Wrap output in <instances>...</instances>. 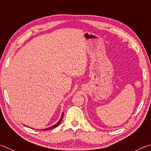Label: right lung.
Listing matches in <instances>:
<instances>
[{
    "label": "right lung",
    "instance_id": "right-lung-1",
    "mask_svg": "<svg viewBox=\"0 0 151 151\" xmlns=\"http://www.w3.org/2000/svg\"><path fill=\"white\" fill-rule=\"evenodd\" d=\"M63 114H64V112L63 113V114H62V116H61V117H60V120L59 121H58V122H57V124H55V125H53V126H52V127H48V128H47V129H43V131H47V130H49V129H54V128H55V127H58V125L60 124V123L61 122V121H62V120H63Z\"/></svg>",
    "mask_w": 151,
    "mask_h": 151
}]
</instances>
